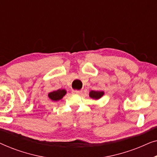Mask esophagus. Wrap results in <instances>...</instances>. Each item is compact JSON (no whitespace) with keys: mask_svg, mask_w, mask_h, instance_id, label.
I'll return each instance as SVG.
<instances>
[{"mask_svg":"<svg viewBox=\"0 0 157 157\" xmlns=\"http://www.w3.org/2000/svg\"><path fill=\"white\" fill-rule=\"evenodd\" d=\"M81 91H78V90H74V91H73V93L74 94H81Z\"/></svg>","mask_w":157,"mask_h":157,"instance_id":"1","label":"esophagus"}]
</instances>
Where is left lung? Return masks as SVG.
<instances>
[{
  "instance_id": "8db88e82",
  "label": "left lung",
  "mask_w": 157,
  "mask_h": 157,
  "mask_svg": "<svg viewBox=\"0 0 157 157\" xmlns=\"http://www.w3.org/2000/svg\"><path fill=\"white\" fill-rule=\"evenodd\" d=\"M104 92L103 91H91L89 93V96L95 100L99 99L104 96Z\"/></svg>"
}]
</instances>
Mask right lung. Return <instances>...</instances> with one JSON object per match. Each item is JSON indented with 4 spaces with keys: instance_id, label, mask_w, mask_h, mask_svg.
<instances>
[{
    "instance_id": "right-lung-1",
    "label": "right lung",
    "mask_w": 157,
    "mask_h": 157,
    "mask_svg": "<svg viewBox=\"0 0 157 157\" xmlns=\"http://www.w3.org/2000/svg\"><path fill=\"white\" fill-rule=\"evenodd\" d=\"M66 94V91L65 89H59L56 90V91H53L51 93L48 94V97L51 98L52 101H57L61 100V98Z\"/></svg>"
}]
</instances>
